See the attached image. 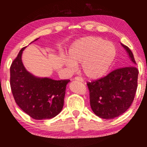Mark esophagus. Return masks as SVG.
<instances>
[{
    "label": "esophagus",
    "mask_w": 147,
    "mask_h": 147,
    "mask_svg": "<svg viewBox=\"0 0 147 147\" xmlns=\"http://www.w3.org/2000/svg\"><path fill=\"white\" fill-rule=\"evenodd\" d=\"M75 80H77V81H78V82H84L83 79L81 78V77H76L75 78Z\"/></svg>",
    "instance_id": "obj_1"
}]
</instances>
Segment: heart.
I'll return each mask as SVG.
<instances>
[{
	"instance_id": "obj_1",
	"label": "heart",
	"mask_w": 147,
	"mask_h": 147,
	"mask_svg": "<svg viewBox=\"0 0 147 147\" xmlns=\"http://www.w3.org/2000/svg\"><path fill=\"white\" fill-rule=\"evenodd\" d=\"M117 55V49L112 42L99 36L81 38L69 49V58L64 59L68 68H76L75 63H82L84 75L89 79L100 78L107 73Z\"/></svg>"
}]
</instances>
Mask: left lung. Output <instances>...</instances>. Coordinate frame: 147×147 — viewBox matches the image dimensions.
I'll return each mask as SVG.
<instances>
[{
  "instance_id": "obj_1",
  "label": "left lung",
  "mask_w": 147,
  "mask_h": 147,
  "mask_svg": "<svg viewBox=\"0 0 147 147\" xmlns=\"http://www.w3.org/2000/svg\"><path fill=\"white\" fill-rule=\"evenodd\" d=\"M131 65L120 67L101 79L88 82L90 104L96 115L111 119L124 113L133 102L138 88V68L131 50L121 43Z\"/></svg>"
}]
</instances>
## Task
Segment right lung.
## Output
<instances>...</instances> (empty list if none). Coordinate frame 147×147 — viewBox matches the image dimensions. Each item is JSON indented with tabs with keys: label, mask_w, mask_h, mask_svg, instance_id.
I'll list each match as a JSON object with an SVG mask.
<instances>
[{
	"label": "right lung",
	"mask_w": 147,
	"mask_h": 147,
	"mask_svg": "<svg viewBox=\"0 0 147 147\" xmlns=\"http://www.w3.org/2000/svg\"><path fill=\"white\" fill-rule=\"evenodd\" d=\"M25 48L20 50L10 67V86L13 97L17 105L33 119H51L63 109L65 88L70 80L39 78L27 71L21 59Z\"/></svg>",
	"instance_id": "obj_1"
}]
</instances>
